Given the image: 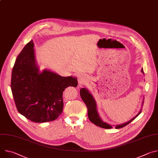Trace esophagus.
Returning <instances> with one entry per match:
<instances>
[{
    "mask_svg": "<svg viewBox=\"0 0 158 158\" xmlns=\"http://www.w3.org/2000/svg\"><path fill=\"white\" fill-rule=\"evenodd\" d=\"M78 81H79V84H84V82H85V77L83 76H79V77H78Z\"/></svg>",
    "mask_w": 158,
    "mask_h": 158,
    "instance_id": "obj_1",
    "label": "esophagus"
}]
</instances>
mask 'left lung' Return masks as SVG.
Wrapping results in <instances>:
<instances>
[{"mask_svg": "<svg viewBox=\"0 0 158 158\" xmlns=\"http://www.w3.org/2000/svg\"><path fill=\"white\" fill-rule=\"evenodd\" d=\"M141 72L144 73L143 69H141ZM80 95L81 97L82 98V99L83 100V101L84 102L85 104L87 106V115H88V118L90 120L91 123H94L95 125H96L97 126L102 127V128H105V129H110L112 128V126H110L109 124H108L106 123H104L102 121V119L100 118L98 113V111L96 109V103L95 100L94 99L93 97L92 96V95L90 94L88 91V90L86 89L85 88H82L80 90ZM144 104V101L142 103V107ZM141 110H140L139 112L138 113V114L137 116H135L133 119H132L131 121H128L126 123H124L123 124L121 125H118L116 126V129H120L122 127H125L126 125L129 124L131 121H132L136 117H138L140 113L141 112Z\"/></svg>", "mask_w": 158, "mask_h": 158, "instance_id": "obj_1", "label": "left lung"}]
</instances>
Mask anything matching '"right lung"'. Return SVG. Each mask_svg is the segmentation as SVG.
Returning a JSON list of instances; mask_svg holds the SVG:
<instances>
[{
    "label": "right lung",
    "instance_id": "add662e5",
    "mask_svg": "<svg viewBox=\"0 0 158 158\" xmlns=\"http://www.w3.org/2000/svg\"><path fill=\"white\" fill-rule=\"evenodd\" d=\"M33 40L18 55L13 67L10 87L19 113L34 123L52 121L63 111V92L69 86L77 87L72 76L62 77L49 71L39 72Z\"/></svg>",
    "mask_w": 158,
    "mask_h": 158
}]
</instances>
